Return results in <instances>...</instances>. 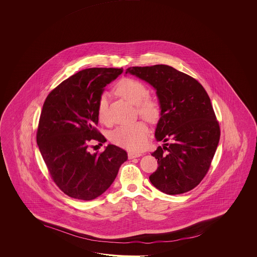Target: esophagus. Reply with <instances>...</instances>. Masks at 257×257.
<instances>
[{"label": "esophagus", "mask_w": 257, "mask_h": 257, "mask_svg": "<svg viewBox=\"0 0 257 257\" xmlns=\"http://www.w3.org/2000/svg\"><path fill=\"white\" fill-rule=\"evenodd\" d=\"M127 156H128V159H130V160H131V159L138 158V157H141V156H142V154H141V153H127Z\"/></svg>", "instance_id": "esophagus-1"}]
</instances>
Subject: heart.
<instances>
[{
  "mask_svg": "<svg viewBox=\"0 0 257 257\" xmlns=\"http://www.w3.org/2000/svg\"><path fill=\"white\" fill-rule=\"evenodd\" d=\"M115 91L131 104H137L139 114L145 119L149 121L158 119L159 104L154 99L147 97V87L142 82L131 78H123L115 85ZM106 111L107 96L103 93L99 99L97 109L99 120L101 122L106 121ZM149 133L147 125L142 121H137L115 128L111 135V141L126 150L140 152L147 147Z\"/></svg>",
  "mask_w": 257,
  "mask_h": 257,
  "instance_id": "b5f03b06",
  "label": "heart"
}]
</instances>
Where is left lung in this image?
<instances>
[{"instance_id":"8db88e82","label":"left lung","mask_w":257,"mask_h":257,"mask_svg":"<svg viewBox=\"0 0 257 257\" xmlns=\"http://www.w3.org/2000/svg\"><path fill=\"white\" fill-rule=\"evenodd\" d=\"M126 73L156 90L161 108L155 138L164 144L152 153L159 166L151 183L167 195L190 191L208 173L220 136L208 93L196 79L171 66L131 67Z\"/></svg>"}]
</instances>
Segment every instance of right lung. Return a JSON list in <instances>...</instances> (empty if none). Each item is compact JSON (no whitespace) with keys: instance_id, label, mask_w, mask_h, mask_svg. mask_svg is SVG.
Returning <instances> with one entry per match:
<instances>
[{"instance_id":"right-lung-1","label":"right lung","mask_w":257,"mask_h":257,"mask_svg":"<svg viewBox=\"0 0 257 257\" xmlns=\"http://www.w3.org/2000/svg\"><path fill=\"white\" fill-rule=\"evenodd\" d=\"M123 69L91 68L77 72L49 93L39 118L37 143L51 178L67 196L92 200L106 191L127 160L124 150L108 144L90 153L93 142H106L98 124L99 99Z\"/></svg>"}]
</instances>
